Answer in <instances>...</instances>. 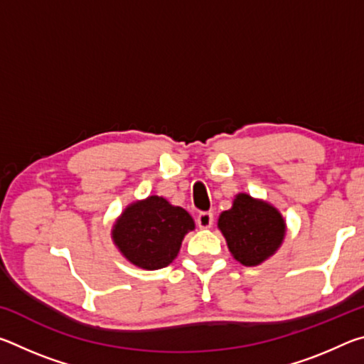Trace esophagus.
I'll return each instance as SVG.
<instances>
[{
    "mask_svg": "<svg viewBox=\"0 0 364 364\" xmlns=\"http://www.w3.org/2000/svg\"><path fill=\"white\" fill-rule=\"evenodd\" d=\"M197 225L202 230H207V228H210L213 225V213L212 212H199L197 215Z\"/></svg>",
    "mask_w": 364,
    "mask_h": 364,
    "instance_id": "1",
    "label": "esophagus"
}]
</instances>
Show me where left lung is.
Wrapping results in <instances>:
<instances>
[{
    "label": "left lung",
    "mask_w": 364,
    "mask_h": 364,
    "mask_svg": "<svg viewBox=\"0 0 364 364\" xmlns=\"http://www.w3.org/2000/svg\"><path fill=\"white\" fill-rule=\"evenodd\" d=\"M284 226L274 207L247 194L236 196L232 208L218 218L230 252L245 267H255L278 250L284 239Z\"/></svg>",
    "instance_id": "8db88e82"
}]
</instances>
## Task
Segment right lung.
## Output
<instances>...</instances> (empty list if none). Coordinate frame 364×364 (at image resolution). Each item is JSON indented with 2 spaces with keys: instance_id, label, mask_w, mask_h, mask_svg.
<instances>
[{
  "instance_id": "right-lung-1",
  "label": "right lung",
  "mask_w": 364,
  "mask_h": 364,
  "mask_svg": "<svg viewBox=\"0 0 364 364\" xmlns=\"http://www.w3.org/2000/svg\"><path fill=\"white\" fill-rule=\"evenodd\" d=\"M194 230L191 215L168 204L164 197L151 196L122 213L112 230L114 242L133 264L159 269L175 260L184 234Z\"/></svg>"
}]
</instances>
